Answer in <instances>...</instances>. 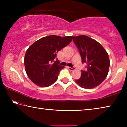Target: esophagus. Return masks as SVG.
<instances>
[{"mask_svg": "<svg viewBox=\"0 0 127 127\" xmlns=\"http://www.w3.org/2000/svg\"><path fill=\"white\" fill-rule=\"evenodd\" d=\"M68 68L70 70H73V69H74V67H70V66H68Z\"/></svg>", "mask_w": 127, "mask_h": 127, "instance_id": "obj_1", "label": "esophagus"}]
</instances>
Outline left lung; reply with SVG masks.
<instances>
[{
	"instance_id": "obj_1",
	"label": "left lung",
	"mask_w": 127,
	"mask_h": 127,
	"mask_svg": "<svg viewBox=\"0 0 127 127\" xmlns=\"http://www.w3.org/2000/svg\"><path fill=\"white\" fill-rule=\"evenodd\" d=\"M78 49L82 63H86V69L82 70L81 78L76 81L79 86L90 89L97 87L106 78L110 66L108 54L99 42L89 36H72Z\"/></svg>"
}]
</instances>
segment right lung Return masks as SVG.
<instances>
[{
    "mask_svg": "<svg viewBox=\"0 0 127 127\" xmlns=\"http://www.w3.org/2000/svg\"><path fill=\"white\" fill-rule=\"evenodd\" d=\"M72 36L50 35L40 38L26 52L25 66L28 77L40 87H48L57 80L61 70L57 53L72 41Z\"/></svg>",
    "mask_w": 127,
    "mask_h": 127,
    "instance_id": "right-lung-1",
    "label": "right lung"
}]
</instances>
